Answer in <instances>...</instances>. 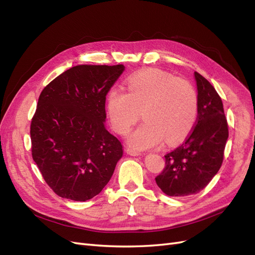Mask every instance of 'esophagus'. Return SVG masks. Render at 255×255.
<instances>
[{"label": "esophagus", "instance_id": "1", "mask_svg": "<svg viewBox=\"0 0 255 255\" xmlns=\"http://www.w3.org/2000/svg\"><path fill=\"white\" fill-rule=\"evenodd\" d=\"M127 153L128 154V155H130V156H139V155H141L140 152L135 151L134 149H130V148L127 149Z\"/></svg>", "mask_w": 255, "mask_h": 255}]
</instances>
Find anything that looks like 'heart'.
I'll return each instance as SVG.
<instances>
[{
	"label": "heart",
	"instance_id": "b5f03b06",
	"mask_svg": "<svg viewBox=\"0 0 255 255\" xmlns=\"http://www.w3.org/2000/svg\"><path fill=\"white\" fill-rule=\"evenodd\" d=\"M128 92L113 88L106 97V111L114 129L126 135L139 120L144 122L127 141L135 150L157 148L182 141L194 128L198 116L195 87L183 79L157 70L133 74L127 82Z\"/></svg>",
	"mask_w": 255,
	"mask_h": 255
}]
</instances>
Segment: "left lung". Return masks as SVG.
<instances>
[{
    "label": "left lung",
    "instance_id": "left-lung-1",
    "mask_svg": "<svg viewBox=\"0 0 255 255\" xmlns=\"http://www.w3.org/2000/svg\"><path fill=\"white\" fill-rule=\"evenodd\" d=\"M198 90L196 127L180 146L167 153L166 167L155 177L167 196L198 194L218 172L229 137L223 104L212 84L195 72Z\"/></svg>",
    "mask_w": 255,
    "mask_h": 255
}]
</instances>
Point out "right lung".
Returning <instances> with one entry per match:
<instances>
[{"label":"right lung","instance_id":"right-lung-1","mask_svg":"<svg viewBox=\"0 0 255 255\" xmlns=\"http://www.w3.org/2000/svg\"><path fill=\"white\" fill-rule=\"evenodd\" d=\"M123 65H80L41 91L30 125L32 155L56 195L87 201L110 182L123 155L105 127L106 95Z\"/></svg>","mask_w":255,"mask_h":255}]
</instances>
